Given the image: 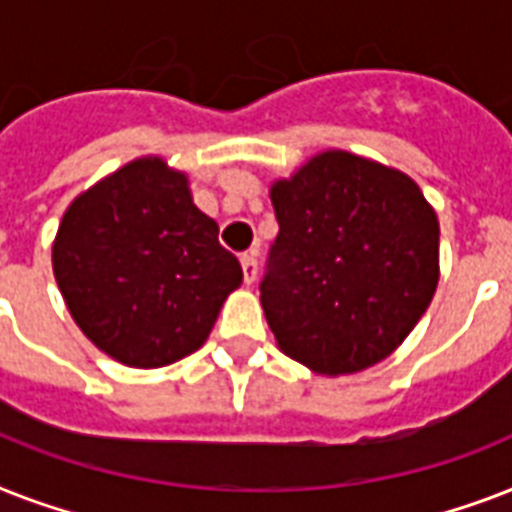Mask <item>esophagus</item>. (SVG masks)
Here are the masks:
<instances>
[{
  "mask_svg": "<svg viewBox=\"0 0 512 512\" xmlns=\"http://www.w3.org/2000/svg\"><path fill=\"white\" fill-rule=\"evenodd\" d=\"M241 271H244V281H247V284H255V279H257V252H247V255H241Z\"/></svg>",
  "mask_w": 512,
  "mask_h": 512,
  "instance_id": "esophagus-1",
  "label": "esophagus"
}]
</instances>
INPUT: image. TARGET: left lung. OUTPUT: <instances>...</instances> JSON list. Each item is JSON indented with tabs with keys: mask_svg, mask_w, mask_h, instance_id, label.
Returning a JSON list of instances; mask_svg holds the SVG:
<instances>
[{
	"mask_svg": "<svg viewBox=\"0 0 512 512\" xmlns=\"http://www.w3.org/2000/svg\"><path fill=\"white\" fill-rule=\"evenodd\" d=\"M279 236L260 303L279 348L319 374L388 358L438 287V217L404 172L324 151L271 185Z\"/></svg>",
	"mask_w": 512,
	"mask_h": 512,
	"instance_id": "obj_1",
	"label": "left lung"
}]
</instances>
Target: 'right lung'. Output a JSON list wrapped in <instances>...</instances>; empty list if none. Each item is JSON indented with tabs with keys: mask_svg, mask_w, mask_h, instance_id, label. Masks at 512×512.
<instances>
[{
	"mask_svg": "<svg viewBox=\"0 0 512 512\" xmlns=\"http://www.w3.org/2000/svg\"><path fill=\"white\" fill-rule=\"evenodd\" d=\"M191 199L188 177L143 156L79 193L60 220L52 271L68 313L92 345L135 369L199 350L239 260Z\"/></svg>",
	"mask_w": 512,
	"mask_h": 512,
	"instance_id": "1",
	"label": "right lung"
}]
</instances>
